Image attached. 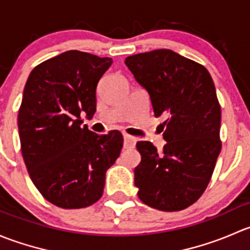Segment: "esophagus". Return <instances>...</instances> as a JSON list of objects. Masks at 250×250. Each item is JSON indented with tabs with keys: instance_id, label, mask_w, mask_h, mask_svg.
I'll list each match as a JSON object with an SVG mask.
<instances>
[{
	"instance_id": "1",
	"label": "esophagus",
	"mask_w": 250,
	"mask_h": 250,
	"mask_svg": "<svg viewBox=\"0 0 250 250\" xmlns=\"http://www.w3.org/2000/svg\"><path fill=\"white\" fill-rule=\"evenodd\" d=\"M135 143H137V139L134 137L129 134H123V145H125V148H129V147H134Z\"/></svg>"
}]
</instances>
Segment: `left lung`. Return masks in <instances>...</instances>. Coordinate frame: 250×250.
<instances>
[{
  "label": "left lung",
  "mask_w": 250,
  "mask_h": 250,
  "mask_svg": "<svg viewBox=\"0 0 250 250\" xmlns=\"http://www.w3.org/2000/svg\"><path fill=\"white\" fill-rule=\"evenodd\" d=\"M125 64L150 95L155 116H167L162 151L150 141L137 144L138 196L158 210L188 208L208 186L221 150V110L210 74L170 49L130 55Z\"/></svg>",
  "instance_id": "1"
}]
</instances>
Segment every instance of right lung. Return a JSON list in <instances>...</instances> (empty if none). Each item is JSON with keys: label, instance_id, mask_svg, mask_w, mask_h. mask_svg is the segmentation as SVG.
Masks as SVG:
<instances>
[{"label": "right lung", "instance_id": "1", "mask_svg": "<svg viewBox=\"0 0 250 250\" xmlns=\"http://www.w3.org/2000/svg\"><path fill=\"white\" fill-rule=\"evenodd\" d=\"M111 64L67 50L37 65L25 84L18 116L22 158L37 190L60 208L97 202L122 150L120 132L98 135L82 125L83 115L95 113L98 82Z\"/></svg>", "mask_w": 250, "mask_h": 250}]
</instances>
